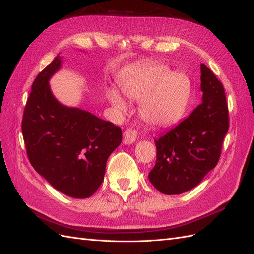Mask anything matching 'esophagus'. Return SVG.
<instances>
[{
	"label": "esophagus",
	"mask_w": 254,
	"mask_h": 254,
	"mask_svg": "<svg viewBox=\"0 0 254 254\" xmlns=\"http://www.w3.org/2000/svg\"><path fill=\"white\" fill-rule=\"evenodd\" d=\"M136 138H137V133L133 128H127L126 131L123 132V143L125 144H131L135 142Z\"/></svg>",
	"instance_id": "34e87169"
}]
</instances>
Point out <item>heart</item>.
Segmentation results:
<instances>
[{
  "label": "heart",
  "instance_id": "b5f03b06",
  "mask_svg": "<svg viewBox=\"0 0 254 254\" xmlns=\"http://www.w3.org/2000/svg\"><path fill=\"white\" fill-rule=\"evenodd\" d=\"M127 99L140 102L142 118L150 125L165 127L183 117L191 93L190 79L183 72H170L162 64L144 67L120 83ZM107 99L117 108L126 104L115 89L107 90Z\"/></svg>",
  "mask_w": 254,
  "mask_h": 254
}]
</instances>
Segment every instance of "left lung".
<instances>
[{
    "mask_svg": "<svg viewBox=\"0 0 254 254\" xmlns=\"http://www.w3.org/2000/svg\"><path fill=\"white\" fill-rule=\"evenodd\" d=\"M203 102L190 117L154 139L155 166L150 182L165 194H179L197 186L216 167L229 129V110L222 83L201 64Z\"/></svg>",
    "mask_w": 254,
    "mask_h": 254,
    "instance_id": "left-lung-1",
    "label": "left lung"
}]
</instances>
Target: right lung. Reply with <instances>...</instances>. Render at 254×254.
I'll return each instance as SVG.
<instances>
[{"label":"right lung","mask_w":254,"mask_h":254,"mask_svg":"<svg viewBox=\"0 0 254 254\" xmlns=\"http://www.w3.org/2000/svg\"><path fill=\"white\" fill-rule=\"evenodd\" d=\"M57 55L35 78L22 118L30 163L55 190L88 198L104 180L108 156L122 140L121 128L88 112L62 105L49 78L61 67Z\"/></svg>","instance_id":"right-lung-1"}]
</instances>
